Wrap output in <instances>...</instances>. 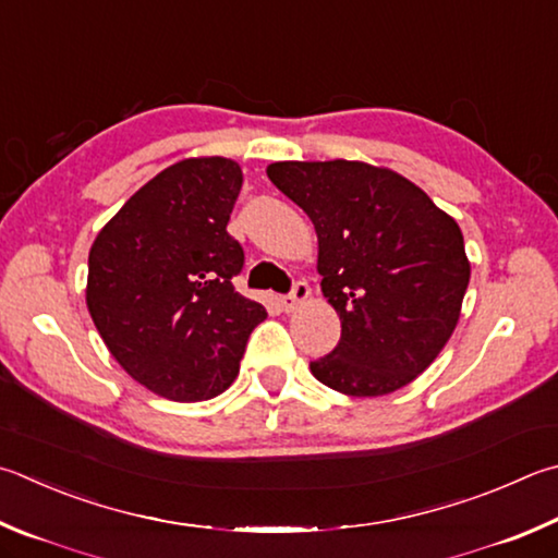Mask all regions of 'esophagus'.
<instances>
[{"label":"esophagus","instance_id":"34e87169","mask_svg":"<svg viewBox=\"0 0 558 558\" xmlns=\"http://www.w3.org/2000/svg\"><path fill=\"white\" fill-rule=\"evenodd\" d=\"M310 295H312V290H310L307 282H302V280L295 282V288H292L290 295H286V298L280 300L282 302V310L295 312L300 305H305V302L310 300Z\"/></svg>","mask_w":558,"mask_h":558}]
</instances>
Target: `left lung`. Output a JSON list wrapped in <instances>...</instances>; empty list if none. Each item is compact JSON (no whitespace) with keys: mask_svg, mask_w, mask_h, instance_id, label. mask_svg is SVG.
Returning <instances> with one entry per match:
<instances>
[{"mask_svg":"<svg viewBox=\"0 0 558 558\" xmlns=\"http://www.w3.org/2000/svg\"><path fill=\"white\" fill-rule=\"evenodd\" d=\"M272 185L317 231L322 292L341 341L312 376L380 398L427 371L459 324L471 263L456 219L390 168L363 160H280Z\"/></svg>","mask_w":558,"mask_h":558,"instance_id":"obj_1","label":"left lung"}]
</instances>
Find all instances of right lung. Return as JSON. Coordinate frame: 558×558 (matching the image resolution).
<instances>
[{
  "instance_id": "add662e5",
  "label": "right lung",
  "mask_w": 558,
  "mask_h": 558,
  "mask_svg": "<svg viewBox=\"0 0 558 558\" xmlns=\"http://www.w3.org/2000/svg\"><path fill=\"white\" fill-rule=\"evenodd\" d=\"M241 185L231 158L178 160L134 192L89 248L85 300L99 337L166 400L225 392L268 317L231 286L244 266V248L227 234Z\"/></svg>"
}]
</instances>
